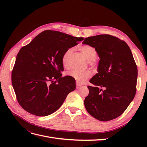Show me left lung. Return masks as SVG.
<instances>
[{"label":"left lung","instance_id":"obj_1","mask_svg":"<svg viewBox=\"0 0 147 147\" xmlns=\"http://www.w3.org/2000/svg\"><path fill=\"white\" fill-rule=\"evenodd\" d=\"M77 37L47 30L37 35L18 53L11 74L16 99L22 108L39 117L50 115L63 105L75 89L71 76L62 77L63 59Z\"/></svg>","mask_w":147,"mask_h":147}]
</instances>
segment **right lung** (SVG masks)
<instances>
[{
	"mask_svg": "<svg viewBox=\"0 0 147 147\" xmlns=\"http://www.w3.org/2000/svg\"><path fill=\"white\" fill-rule=\"evenodd\" d=\"M100 58L97 72L90 82L84 104L92 117L102 121L116 118L127 108L136 92L137 67L126 42L107 34L88 38Z\"/></svg>",
	"mask_w": 147,
	"mask_h": 147,
	"instance_id": "add662e5",
	"label": "right lung"
}]
</instances>
